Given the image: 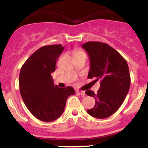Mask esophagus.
I'll list each match as a JSON object with an SVG mask.
<instances>
[{
    "instance_id": "1",
    "label": "esophagus",
    "mask_w": 148,
    "mask_h": 148,
    "mask_svg": "<svg viewBox=\"0 0 148 148\" xmlns=\"http://www.w3.org/2000/svg\"><path fill=\"white\" fill-rule=\"evenodd\" d=\"M76 94H79V95H81L82 97H84L85 96V92L84 91H81V90H76Z\"/></svg>"
}]
</instances>
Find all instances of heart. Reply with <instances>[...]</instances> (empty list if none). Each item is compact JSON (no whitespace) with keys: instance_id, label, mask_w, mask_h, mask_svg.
I'll use <instances>...</instances> for the list:
<instances>
[{"instance_id":"heart-1","label":"heart","mask_w":148,"mask_h":148,"mask_svg":"<svg viewBox=\"0 0 148 148\" xmlns=\"http://www.w3.org/2000/svg\"><path fill=\"white\" fill-rule=\"evenodd\" d=\"M82 54H86L84 51L81 49H75L74 51V56L78 55H82Z\"/></svg>"}]
</instances>
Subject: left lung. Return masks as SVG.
Listing matches in <instances>:
<instances>
[{
  "label": "left lung",
  "instance_id": "1",
  "mask_svg": "<svg viewBox=\"0 0 148 148\" xmlns=\"http://www.w3.org/2000/svg\"><path fill=\"white\" fill-rule=\"evenodd\" d=\"M90 58L88 79L100 80L97 92L88 90L86 94L95 99L94 108L87 110L94 118L102 119L113 115L120 108L130 87V74L125 59L111 46L99 42L82 45Z\"/></svg>",
  "mask_w": 148,
  "mask_h": 148
}]
</instances>
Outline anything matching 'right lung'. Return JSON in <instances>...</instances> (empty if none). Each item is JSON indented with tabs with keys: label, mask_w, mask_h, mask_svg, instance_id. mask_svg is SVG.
Instances as JSON below:
<instances>
[{
	"label": "right lung",
	"mask_w": 148,
	"mask_h": 148,
	"mask_svg": "<svg viewBox=\"0 0 148 148\" xmlns=\"http://www.w3.org/2000/svg\"><path fill=\"white\" fill-rule=\"evenodd\" d=\"M64 47L44 46L34 52L21 67L19 89L23 102L35 118L44 122L56 120L63 113L69 96L75 93L68 86L59 88L51 75Z\"/></svg>",
	"instance_id": "1"
}]
</instances>
